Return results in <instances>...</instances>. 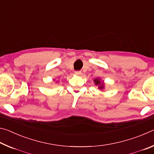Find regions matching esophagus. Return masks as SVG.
Returning <instances> with one entry per match:
<instances>
[{
    "label": "esophagus",
    "mask_w": 154,
    "mask_h": 154,
    "mask_svg": "<svg viewBox=\"0 0 154 154\" xmlns=\"http://www.w3.org/2000/svg\"><path fill=\"white\" fill-rule=\"evenodd\" d=\"M75 74L77 75H82V71H75Z\"/></svg>",
    "instance_id": "obj_1"
}]
</instances>
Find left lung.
I'll return each mask as SVG.
<instances>
[{"label":"left lung","mask_w":154,"mask_h":154,"mask_svg":"<svg viewBox=\"0 0 154 154\" xmlns=\"http://www.w3.org/2000/svg\"><path fill=\"white\" fill-rule=\"evenodd\" d=\"M94 82L96 86H98V89L100 90H103L104 88H105V83H104V81L101 80L100 78H96V79H94Z\"/></svg>","instance_id":"8db88e82"}]
</instances>
